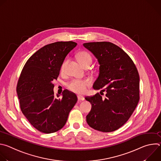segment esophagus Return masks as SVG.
Instances as JSON below:
<instances>
[{"instance_id": "1", "label": "esophagus", "mask_w": 161, "mask_h": 161, "mask_svg": "<svg viewBox=\"0 0 161 161\" xmlns=\"http://www.w3.org/2000/svg\"><path fill=\"white\" fill-rule=\"evenodd\" d=\"M77 97H78V101H84L85 100V98L81 96H78Z\"/></svg>"}]
</instances>
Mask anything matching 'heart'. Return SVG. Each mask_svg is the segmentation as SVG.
Wrapping results in <instances>:
<instances>
[{"mask_svg":"<svg viewBox=\"0 0 161 161\" xmlns=\"http://www.w3.org/2000/svg\"><path fill=\"white\" fill-rule=\"evenodd\" d=\"M77 58L79 62L84 67L85 65H90L92 62V57L86 52L82 51L77 54ZM67 60H65L60 67L61 72H64L67 64ZM90 85V81L88 80H73L67 85V88L71 91L76 94L85 93L87 88Z\"/></svg>","mask_w":161,"mask_h":161,"instance_id":"obj_1","label":"heart"}]
</instances>
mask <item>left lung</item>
Returning a JSON list of instances; mask_svg holds the SVG:
<instances>
[{
    "label": "left lung",
    "mask_w": 161,
    "mask_h": 161,
    "mask_svg": "<svg viewBox=\"0 0 161 161\" xmlns=\"http://www.w3.org/2000/svg\"><path fill=\"white\" fill-rule=\"evenodd\" d=\"M100 64L99 74L94 83L95 90L106 92L87 96L92 104L86 117L88 125L99 131L117 130L132 115L140 100V76L130 57L118 46L110 42L83 44Z\"/></svg>",
    "instance_id": "obj_1"
}]
</instances>
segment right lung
Masks as SVG:
<instances>
[{"mask_svg": "<svg viewBox=\"0 0 161 161\" xmlns=\"http://www.w3.org/2000/svg\"><path fill=\"white\" fill-rule=\"evenodd\" d=\"M77 43L58 41L44 46L27 61L16 86L21 112L39 131L50 134L61 129L78 101L67 90L54 97L52 81L57 80L67 55Z\"/></svg>", "mask_w": 161, "mask_h": 161, "instance_id": "add662e5", "label": "right lung"}]
</instances>
